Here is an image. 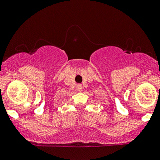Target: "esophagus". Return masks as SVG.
<instances>
[{"label":"esophagus","mask_w":160,"mask_h":160,"mask_svg":"<svg viewBox=\"0 0 160 160\" xmlns=\"http://www.w3.org/2000/svg\"><path fill=\"white\" fill-rule=\"evenodd\" d=\"M82 88H83V87H82L81 84L77 85V90H78V91H81Z\"/></svg>","instance_id":"obj_1"}]
</instances>
